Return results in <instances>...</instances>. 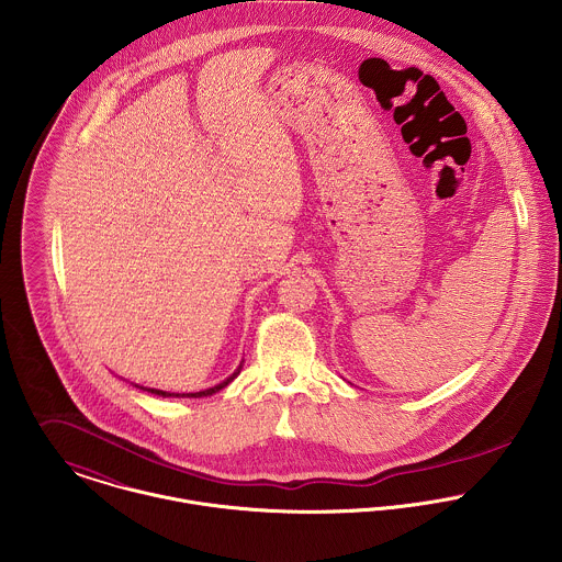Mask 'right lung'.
Masks as SVG:
<instances>
[{
	"instance_id": "1",
	"label": "right lung",
	"mask_w": 562,
	"mask_h": 562,
	"mask_svg": "<svg viewBox=\"0 0 562 562\" xmlns=\"http://www.w3.org/2000/svg\"><path fill=\"white\" fill-rule=\"evenodd\" d=\"M240 374V368L227 379V381H223L221 385H216V387H210V390H205V392H196V394H175V396H188V398H201V396H212V394H216L218 390H223V387H227L236 376ZM140 390H147V387H140ZM147 392H151V394H158V396H172V394H168V392H160V390H147Z\"/></svg>"
}]
</instances>
